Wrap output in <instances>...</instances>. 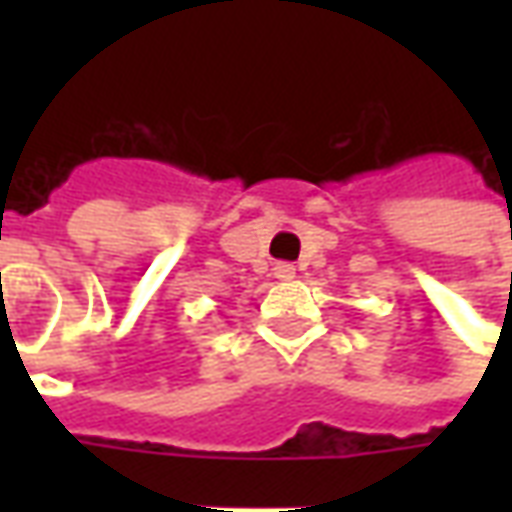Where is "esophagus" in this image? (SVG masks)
<instances>
[{
    "label": "esophagus",
    "instance_id": "34e87169",
    "mask_svg": "<svg viewBox=\"0 0 512 512\" xmlns=\"http://www.w3.org/2000/svg\"><path fill=\"white\" fill-rule=\"evenodd\" d=\"M274 277L282 279V282H288V279L296 277V268L290 266V263H277V266H274Z\"/></svg>",
    "mask_w": 512,
    "mask_h": 512
}]
</instances>
